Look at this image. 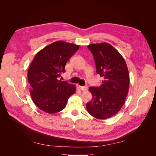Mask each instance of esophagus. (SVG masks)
Instances as JSON below:
<instances>
[{"instance_id": "1", "label": "esophagus", "mask_w": 156, "mask_h": 156, "mask_svg": "<svg viewBox=\"0 0 156 156\" xmlns=\"http://www.w3.org/2000/svg\"><path fill=\"white\" fill-rule=\"evenodd\" d=\"M79 88L81 90H82L83 92H85L88 90V87L87 86H84V87H81V86H79Z\"/></svg>"}]
</instances>
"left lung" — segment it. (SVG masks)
<instances>
[{
    "mask_svg": "<svg viewBox=\"0 0 156 156\" xmlns=\"http://www.w3.org/2000/svg\"><path fill=\"white\" fill-rule=\"evenodd\" d=\"M94 56L98 74L103 77L100 87H91L92 100L87 103V109L98 119L115 115L124 104L128 93L129 75L125 60L108 43L88 45Z\"/></svg>",
    "mask_w": 156,
    "mask_h": 156,
    "instance_id": "1",
    "label": "left lung"
}]
</instances>
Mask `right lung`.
<instances>
[{
    "label": "right lung",
    "instance_id": "right-lung-1",
    "mask_svg": "<svg viewBox=\"0 0 156 156\" xmlns=\"http://www.w3.org/2000/svg\"><path fill=\"white\" fill-rule=\"evenodd\" d=\"M79 48L77 45L57 41L35 55L28 70V81L31 98L40 109L50 114L62 111L75 93V85L58 79Z\"/></svg>",
    "mask_w": 156,
    "mask_h": 156
}]
</instances>
